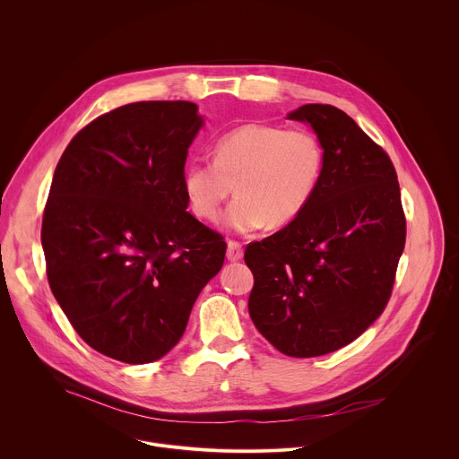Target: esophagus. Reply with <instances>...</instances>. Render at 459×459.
Instances as JSON below:
<instances>
[{
    "mask_svg": "<svg viewBox=\"0 0 459 459\" xmlns=\"http://www.w3.org/2000/svg\"><path fill=\"white\" fill-rule=\"evenodd\" d=\"M227 257L230 261H239L243 257V245L239 241L230 239L229 245H227Z\"/></svg>",
    "mask_w": 459,
    "mask_h": 459,
    "instance_id": "34e87169",
    "label": "esophagus"
}]
</instances>
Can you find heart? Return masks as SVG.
<instances>
[{
	"label": "heart",
	"mask_w": 459,
	"mask_h": 459,
	"mask_svg": "<svg viewBox=\"0 0 459 459\" xmlns=\"http://www.w3.org/2000/svg\"><path fill=\"white\" fill-rule=\"evenodd\" d=\"M323 167V145L310 130L250 123L218 138L212 160L190 163L183 190L194 214L207 221L220 220L236 190L225 221L252 232L294 221L314 198Z\"/></svg>",
	"instance_id": "obj_1"
}]
</instances>
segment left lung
Segmentation results:
<instances>
[{
  "label": "left lung",
  "instance_id": "8db88e82",
  "mask_svg": "<svg viewBox=\"0 0 459 459\" xmlns=\"http://www.w3.org/2000/svg\"><path fill=\"white\" fill-rule=\"evenodd\" d=\"M316 130L325 167L307 209L280 232L252 241L248 314L280 352H334L385 310L407 221L388 154L333 105L308 103L289 114Z\"/></svg>",
  "mask_w": 459,
  "mask_h": 459
}]
</instances>
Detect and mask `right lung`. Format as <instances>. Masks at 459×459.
<instances>
[{"label":"right lung","mask_w":459,"mask_h":459,"mask_svg":"<svg viewBox=\"0 0 459 459\" xmlns=\"http://www.w3.org/2000/svg\"><path fill=\"white\" fill-rule=\"evenodd\" d=\"M202 123L190 101L128 103L83 126L54 170L48 285L80 338L112 359L163 358L225 261V238L186 212V151Z\"/></svg>","instance_id":"right-lung-1"}]
</instances>
